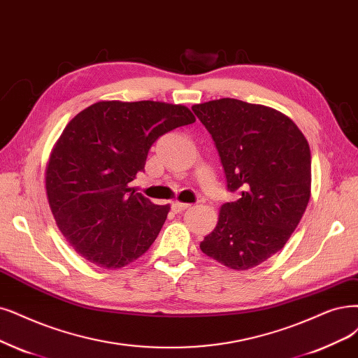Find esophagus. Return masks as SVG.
Masks as SVG:
<instances>
[{
	"mask_svg": "<svg viewBox=\"0 0 358 358\" xmlns=\"http://www.w3.org/2000/svg\"><path fill=\"white\" fill-rule=\"evenodd\" d=\"M192 205L190 203H182V202H174L172 203V209L176 210V213H182V210L189 209Z\"/></svg>",
	"mask_w": 358,
	"mask_h": 358,
	"instance_id": "34e87169",
	"label": "esophagus"
}]
</instances>
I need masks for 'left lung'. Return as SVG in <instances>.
<instances>
[{
	"instance_id": "left-lung-1",
	"label": "left lung",
	"mask_w": 358,
	"mask_h": 358,
	"mask_svg": "<svg viewBox=\"0 0 358 358\" xmlns=\"http://www.w3.org/2000/svg\"><path fill=\"white\" fill-rule=\"evenodd\" d=\"M213 136L231 192L202 252L231 270H249L286 245L311 196V152L296 124L268 106L220 99L192 106Z\"/></svg>"
}]
</instances>
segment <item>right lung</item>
I'll return each mask as SVG.
<instances>
[{
  "instance_id": "1",
  "label": "right lung",
  "mask_w": 358,
  "mask_h": 358,
  "mask_svg": "<svg viewBox=\"0 0 358 358\" xmlns=\"http://www.w3.org/2000/svg\"><path fill=\"white\" fill-rule=\"evenodd\" d=\"M196 121L187 106L101 100L63 129L45 168V192L57 227L78 255L100 268H122L145 254L168 205L129 186L152 144Z\"/></svg>"
}]
</instances>
